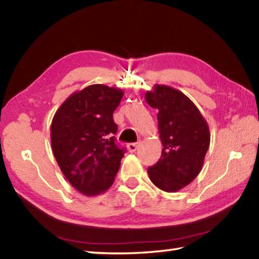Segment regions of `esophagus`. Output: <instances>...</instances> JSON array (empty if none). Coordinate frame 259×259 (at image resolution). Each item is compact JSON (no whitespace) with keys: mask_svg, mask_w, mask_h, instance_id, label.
<instances>
[{"mask_svg":"<svg viewBox=\"0 0 259 259\" xmlns=\"http://www.w3.org/2000/svg\"><path fill=\"white\" fill-rule=\"evenodd\" d=\"M140 146V142H138V143H135V144H128V151L130 152V153H134V152H136L138 150V147Z\"/></svg>","mask_w":259,"mask_h":259,"instance_id":"1","label":"esophagus"}]
</instances>
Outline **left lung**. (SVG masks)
Here are the masks:
<instances>
[{
	"label": "left lung",
	"mask_w": 259,
	"mask_h": 259,
	"mask_svg": "<svg viewBox=\"0 0 259 259\" xmlns=\"http://www.w3.org/2000/svg\"><path fill=\"white\" fill-rule=\"evenodd\" d=\"M145 99L157 109V128L162 143L161 159L147 169L156 187L177 192L193 182L203 166L210 144L207 121L182 91L155 84Z\"/></svg>",
	"instance_id": "8db88e82"
}]
</instances>
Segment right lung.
Returning <instances> with one entry per match:
<instances>
[{"label": "right lung", "instance_id": "1", "mask_svg": "<svg viewBox=\"0 0 259 259\" xmlns=\"http://www.w3.org/2000/svg\"><path fill=\"white\" fill-rule=\"evenodd\" d=\"M123 91L93 84L72 94L51 122V146L61 172L87 196L102 194L113 185L125 150L115 144L113 112Z\"/></svg>", "mask_w": 259, "mask_h": 259}]
</instances>
